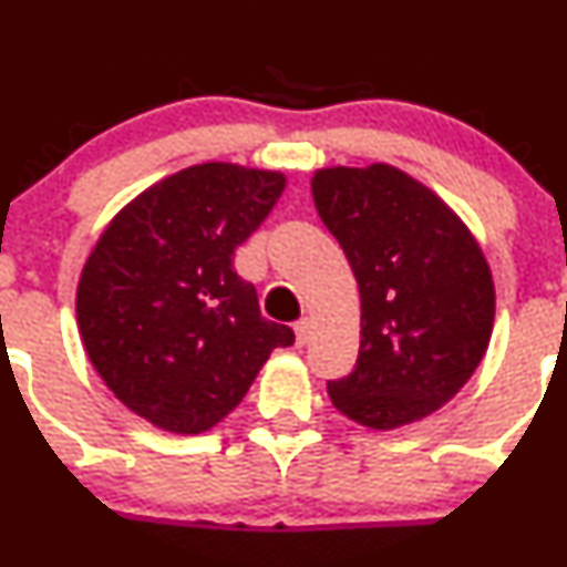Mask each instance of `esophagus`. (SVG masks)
I'll use <instances>...</instances> for the list:
<instances>
[{
    "label": "esophagus",
    "mask_w": 567,
    "mask_h": 567,
    "mask_svg": "<svg viewBox=\"0 0 567 567\" xmlns=\"http://www.w3.org/2000/svg\"><path fill=\"white\" fill-rule=\"evenodd\" d=\"M310 337H312V320L301 318L299 323H296V346L305 348L307 342H310Z\"/></svg>",
    "instance_id": "34e87169"
}]
</instances>
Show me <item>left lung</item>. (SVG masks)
<instances>
[{
    "mask_svg": "<svg viewBox=\"0 0 567 567\" xmlns=\"http://www.w3.org/2000/svg\"><path fill=\"white\" fill-rule=\"evenodd\" d=\"M316 208L340 241L362 299V342L329 398L375 431L442 409L483 362L494 279L466 225L390 164L329 167L312 177Z\"/></svg>",
    "mask_w": 567,
    "mask_h": 567,
    "instance_id": "8db88e82",
    "label": "left lung"
}]
</instances>
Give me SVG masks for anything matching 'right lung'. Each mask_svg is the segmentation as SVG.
<instances>
[{
  "label": "right lung",
  "mask_w": 567,
  "mask_h": 567,
  "mask_svg": "<svg viewBox=\"0 0 567 567\" xmlns=\"http://www.w3.org/2000/svg\"><path fill=\"white\" fill-rule=\"evenodd\" d=\"M282 188V173L238 164L181 169L125 205L84 262L76 318L90 362L156 427L208 431L274 348L293 346L233 268Z\"/></svg>",
  "instance_id": "obj_1"
}]
</instances>
